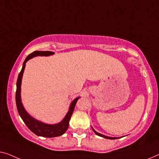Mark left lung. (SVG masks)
Instances as JSON below:
<instances>
[{
    "mask_svg": "<svg viewBox=\"0 0 159 159\" xmlns=\"http://www.w3.org/2000/svg\"><path fill=\"white\" fill-rule=\"evenodd\" d=\"M92 129H93V131H94V133L95 134H96V135H98V136H101V137H103V138H105V139H118V138H115V137H108V136H104V135H102V134H99V133H98V132H96V131H95V130L93 129V128H92Z\"/></svg>",
    "mask_w": 159,
    "mask_h": 159,
    "instance_id": "1",
    "label": "left lung"
}]
</instances>
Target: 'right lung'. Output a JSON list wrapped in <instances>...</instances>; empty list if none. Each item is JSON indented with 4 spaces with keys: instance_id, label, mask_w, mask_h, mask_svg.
Masks as SVG:
<instances>
[{
    "instance_id": "right-lung-1",
    "label": "right lung",
    "mask_w": 159,
    "mask_h": 159,
    "mask_svg": "<svg viewBox=\"0 0 159 159\" xmlns=\"http://www.w3.org/2000/svg\"><path fill=\"white\" fill-rule=\"evenodd\" d=\"M54 53L52 51H34L32 53L28 55L25 60L24 61L23 64L22 69H21L20 72L19 73L17 83H16V106H17L18 112L20 115V116L22 118L23 122L25 123V125H27L28 129L33 133H34L35 135L43 137H47V138H52V137H56L63 135L64 133L67 131L68 125H69V120L70 119V117L73 114V111L74 110L75 103H77V101L79 100L80 97H78L73 100V102L70 104L69 111L65 118H63L62 121L59 123V124H54V125H49L46 124L44 123H42L41 121L34 119V118L30 116L28 113L25 111V110L23 108L21 103L20 100V86H21V80H22V76L23 73L24 71V68L25 66V63L29 60V59L34 58L35 56H50L53 54Z\"/></svg>"
}]
</instances>
